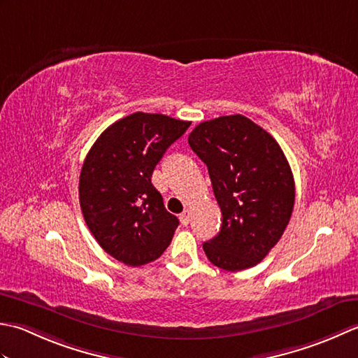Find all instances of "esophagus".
<instances>
[{
    "instance_id": "esophagus-1",
    "label": "esophagus",
    "mask_w": 358,
    "mask_h": 358,
    "mask_svg": "<svg viewBox=\"0 0 358 358\" xmlns=\"http://www.w3.org/2000/svg\"><path fill=\"white\" fill-rule=\"evenodd\" d=\"M179 220H180L182 225H188V222H189V210L182 211L180 216H179Z\"/></svg>"
}]
</instances>
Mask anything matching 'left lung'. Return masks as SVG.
<instances>
[{
  "instance_id": "1",
  "label": "left lung",
  "mask_w": 358,
  "mask_h": 358,
  "mask_svg": "<svg viewBox=\"0 0 358 358\" xmlns=\"http://www.w3.org/2000/svg\"><path fill=\"white\" fill-rule=\"evenodd\" d=\"M207 165L222 213L221 230L203 243L211 264L244 271L266 258L286 230L295 182L278 142L241 114L199 123L188 136Z\"/></svg>"
}]
</instances>
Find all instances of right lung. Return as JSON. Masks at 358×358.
I'll use <instances>...</instances> for the list:
<instances>
[{
  "label": "right lung",
  "instance_id": "1",
  "mask_svg": "<svg viewBox=\"0 0 358 358\" xmlns=\"http://www.w3.org/2000/svg\"><path fill=\"white\" fill-rule=\"evenodd\" d=\"M192 122L134 113L108 127L82 166L78 198L87 229L108 255L131 267L157 259L179 220L166 211L151 176Z\"/></svg>",
  "mask_w": 358,
  "mask_h": 358
}]
</instances>
